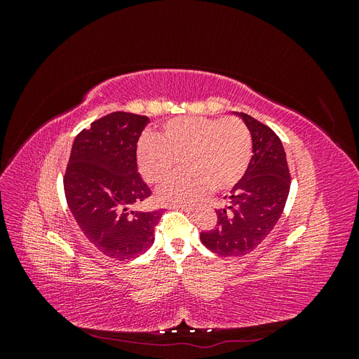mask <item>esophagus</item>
I'll return each mask as SVG.
<instances>
[{"label": "esophagus", "instance_id": "1", "mask_svg": "<svg viewBox=\"0 0 359 359\" xmlns=\"http://www.w3.org/2000/svg\"><path fill=\"white\" fill-rule=\"evenodd\" d=\"M170 210H180V211H184V212H190L193 211V208H190V206H182V205H175V206H169Z\"/></svg>", "mask_w": 359, "mask_h": 359}]
</instances>
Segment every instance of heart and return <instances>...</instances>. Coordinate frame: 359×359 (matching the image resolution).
<instances>
[{
	"label": "heart",
	"instance_id": "obj_1",
	"mask_svg": "<svg viewBox=\"0 0 359 359\" xmlns=\"http://www.w3.org/2000/svg\"><path fill=\"white\" fill-rule=\"evenodd\" d=\"M180 158L184 170L157 191V199L170 206L196 202L210 189L236 186L252 160V135L238 118L184 116L168 121L161 135L145 133L139 140L137 165L151 184L166 181Z\"/></svg>",
	"mask_w": 359,
	"mask_h": 359
}]
</instances>
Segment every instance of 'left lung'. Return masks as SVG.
<instances>
[{
  "instance_id": "left-lung-1",
  "label": "left lung",
  "mask_w": 359,
  "mask_h": 359,
  "mask_svg": "<svg viewBox=\"0 0 359 359\" xmlns=\"http://www.w3.org/2000/svg\"><path fill=\"white\" fill-rule=\"evenodd\" d=\"M252 135L253 156L243 180L224 206L215 210L214 229L201 233L202 244L220 256H243L274 229L289 196L290 173L283 144L268 126L240 112Z\"/></svg>"
}]
</instances>
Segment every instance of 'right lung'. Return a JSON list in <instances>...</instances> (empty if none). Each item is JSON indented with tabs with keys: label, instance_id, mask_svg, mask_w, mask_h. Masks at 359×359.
I'll use <instances>...</instances> for the list:
<instances>
[{
	"label": "right lung",
	"instance_id": "add662e5",
	"mask_svg": "<svg viewBox=\"0 0 359 359\" xmlns=\"http://www.w3.org/2000/svg\"><path fill=\"white\" fill-rule=\"evenodd\" d=\"M148 116L112 112L76 136L64 191L79 229L99 252L116 260L145 253L161 211H133L151 190L137 172L136 149Z\"/></svg>",
	"mask_w": 359,
	"mask_h": 359
}]
</instances>
